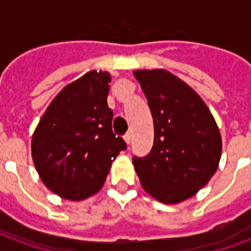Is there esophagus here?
<instances>
[{"mask_svg":"<svg viewBox=\"0 0 251 251\" xmlns=\"http://www.w3.org/2000/svg\"><path fill=\"white\" fill-rule=\"evenodd\" d=\"M124 138H125V142H126V144H127V145H129V144H130V142H131V134H130V133H127V134H126V136L124 137Z\"/></svg>","mask_w":251,"mask_h":251,"instance_id":"obj_1","label":"esophagus"}]
</instances>
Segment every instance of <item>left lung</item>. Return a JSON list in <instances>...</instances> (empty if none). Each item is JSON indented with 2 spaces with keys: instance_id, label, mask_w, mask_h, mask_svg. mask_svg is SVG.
<instances>
[{
  "instance_id": "left-lung-1",
  "label": "left lung",
  "mask_w": 251,
  "mask_h": 251,
  "mask_svg": "<svg viewBox=\"0 0 251 251\" xmlns=\"http://www.w3.org/2000/svg\"><path fill=\"white\" fill-rule=\"evenodd\" d=\"M148 99L154 142L147 157L133 158L142 188L165 204L192 198L214 176L222 137L210 109L194 88L165 70L133 72Z\"/></svg>"
}]
</instances>
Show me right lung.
Instances as JSON below:
<instances>
[{
	"instance_id": "right-lung-1",
	"label": "right lung",
	"mask_w": 251,
	"mask_h": 251,
	"mask_svg": "<svg viewBox=\"0 0 251 251\" xmlns=\"http://www.w3.org/2000/svg\"><path fill=\"white\" fill-rule=\"evenodd\" d=\"M111 75L88 71L53 98L32 136V158L41 181L68 200L87 199L104 184L126 144L111 129L107 106Z\"/></svg>"
}]
</instances>
